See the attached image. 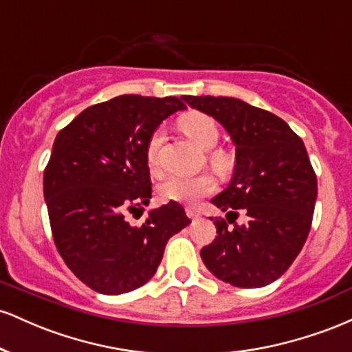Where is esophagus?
I'll return each instance as SVG.
<instances>
[{
	"label": "esophagus",
	"instance_id": "obj_1",
	"mask_svg": "<svg viewBox=\"0 0 352 352\" xmlns=\"http://www.w3.org/2000/svg\"><path fill=\"white\" fill-rule=\"evenodd\" d=\"M185 212H187L188 218H192V220H197V218H200V212L197 208L187 207V208H185Z\"/></svg>",
	"mask_w": 352,
	"mask_h": 352
}]
</instances>
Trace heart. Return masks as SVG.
I'll return each mask as SVG.
<instances>
[{
  "label": "heart",
  "instance_id": "obj_1",
  "mask_svg": "<svg viewBox=\"0 0 352 352\" xmlns=\"http://www.w3.org/2000/svg\"><path fill=\"white\" fill-rule=\"evenodd\" d=\"M182 131L187 134L201 148L215 147L218 139H220V129H218L217 120L212 116L204 114V112H188L182 116L179 120ZM164 142V129L159 127L152 132L145 147V155H147L148 167L157 168L159 165V152ZM212 162L217 165L225 164V157L221 153H213ZM215 190V180L213 177L201 173V175H170L167 177L162 184L159 185L160 199L173 200V201H187L192 204L200 197Z\"/></svg>",
  "mask_w": 352,
  "mask_h": 352
}]
</instances>
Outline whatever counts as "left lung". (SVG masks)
Wrapping results in <instances>:
<instances>
[{
  "mask_svg": "<svg viewBox=\"0 0 352 352\" xmlns=\"http://www.w3.org/2000/svg\"><path fill=\"white\" fill-rule=\"evenodd\" d=\"M182 99L217 119L236 147L230 185L212 200L227 220L215 218L217 238L201 248V260L238 288L270 285L300 254L313 221L318 182L305 144L280 117L240 99ZM238 211L247 215L243 226L234 223Z\"/></svg>",
  "mask_w": 352,
  "mask_h": 352,
  "instance_id": "left-lung-1",
  "label": "left lung"
}]
</instances>
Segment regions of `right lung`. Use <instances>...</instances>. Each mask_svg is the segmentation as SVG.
I'll use <instances>...</instances> for the list:
<instances>
[{"mask_svg":"<svg viewBox=\"0 0 352 352\" xmlns=\"http://www.w3.org/2000/svg\"><path fill=\"white\" fill-rule=\"evenodd\" d=\"M185 104L125 94L87 107L56 135L44 200L56 248L84 285L102 294L140 288L155 274L168 238L190 223L170 200L135 227L127 213L152 199L148 137Z\"/></svg>","mask_w":352,"mask_h":352,"instance_id":"add662e5","label":"right lung"}]
</instances>
